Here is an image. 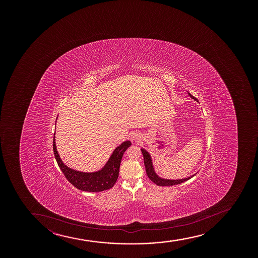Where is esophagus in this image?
<instances>
[{
	"instance_id": "1",
	"label": "esophagus",
	"mask_w": 258,
	"mask_h": 258,
	"mask_svg": "<svg viewBox=\"0 0 258 258\" xmlns=\"http://www.w3.org/2000/svg\"><path fill=\"white\" fill-rule=\"evenodd\" d=\"M132 140H134L135 142H140V140H141V138H140V135L139 134H132Z\"/></svg>"
}]
</instances>
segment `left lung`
I'll return each mask as SVG.
<instances>
[{"label":"left lung","instance_id":"left-lung-1","mask_svg":"<svg viewBox=\"0 0 258 258\" xmlns=\"http://www.w3.org/2000/svg\"><path fill=\"white\" fill-rule=\"evenodd\" d=\"M189 94V93H188ZM191 97L194 98L196 101H198L196 98L194 97L192 95H190ZM142 151L143 156H144V162H145V170H146V174L148 175L149 179L151 181H153L155 184H157V186H173V185H176V184H181L184 181L189 180L190 177L185 178V179H181V180H166V179H162V178L157 176V174L155 173L154 169H153V166H152V162H151V156L149 154L147 151H145V149H141Z\"/></svg>","mask_w":258,"mask_h":258}]
</instances>
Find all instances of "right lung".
Listing matches in <instances>:
<instances>
[{
	"label": "right lung",
	"mask_w": 258,
	"mask_h": 258,
	"mask_svg": "<svg viewBox=\"0 0 258 258\" xmlns=\"http://www.w3.org/2000/svg\"><path fill=\"white\" fill-rule=\"evenodd\" d=\"M132 143L125 141L118 146L110 157L103 169L95 173H84L70 169L62 163L56 151L55 136L53 137V152L56 163L59 166L66 179L75 187L86 192H101L113 187L118 177L119 166L124 151L130 147Z\"/></svg>",
	"instance_id": "1"
}]
</instances>
